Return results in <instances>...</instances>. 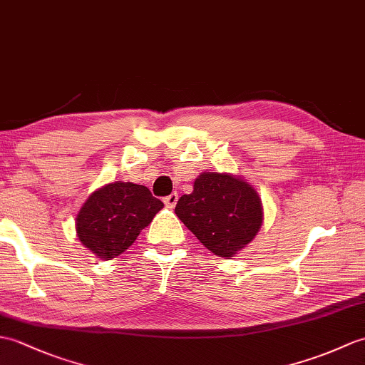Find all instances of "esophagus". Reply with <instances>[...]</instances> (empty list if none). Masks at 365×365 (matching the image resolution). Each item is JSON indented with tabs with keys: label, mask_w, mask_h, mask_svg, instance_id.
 Here are the masks:
<instances>
[{
	"label": "esophagus",
	"mask_w": 365,
	"mask_h": 365,
	"mask_svg": "<svg viewBox=\"0 0 365 365\" xmlns=\"http://www.w3.org/2000/svg\"><path fill=\"white\" fill-rule=\"evenodd\" d=\"M177 200H179V196H177V192L169 194V196H166V197L163 199L165 205H166L168 208H174V207H175V203H177Z\"/></svg>",
	"instance_id": "esophagus-1"
}]
</instances>
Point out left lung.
<instances>
[{
    "instance_id": "1",
    "label": "left lung",
    "mask_w": 365,
    "mask_h": 365,
    "mask_svg": "<svg viewBox=\"0 0 365 365\" xmlns=\"http://www.w3.org/2000/svg\"><path fill=\"white\" fill-rule=\"evenodd\" d=\"M175 215L215 255L230 259L258 235L264 219L259 194L241 175L202 173Z\"/></svg>"
}]
</instances>
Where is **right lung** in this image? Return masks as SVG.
I'll return each mask as SVG.
<instances>
[{"mask_svg":"<svg viewBox=\"0 0 365 365\" xmlns=\"http://www.w3.org/2000/svg\"><path fill=\"white\" fill-rule=\"evenodd\" d=\"M163 202L143 185L112 182L93 191L76 216V235L83 247L103 259L120 257L138 238Z\"/></svg>","mask_w":365,"mask_h":365,"instance_id":"right-lung-1","label":"right lung"}]
</instances>
